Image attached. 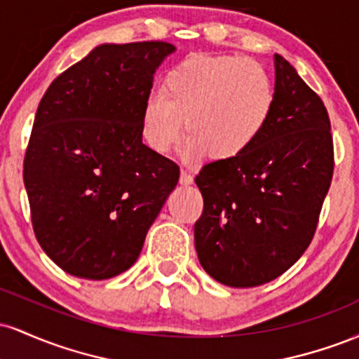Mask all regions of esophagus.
<instances>
[{"mask_svg": "<svg viewBox=\"0 0 359 359\" xmlns=\"http://www.w3.org/2000/svg\"><path fill=\"white\" fill-rule=\"evenodd\" d=\"M194 182V177L189 170L180 172V184L182 185H191Z\"/></svg>", "mask_w": 359, "mask_h": 359, "instance_id": "obj_1", "label": "esophagus"}]
</instances>
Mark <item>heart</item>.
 I'll return each instance as SVG.
<instances>
[{
    "mask_svg": "<svg viewBox=\"0 0 359 359\" xmlns=\"http://www.w3.org/2000/svg\"><path fill=\"white\" fill-rule=\"evenodd\" d=\"M275 89L269 72L253 59L197 53L165 74L162 93H151L142 109L143 138L167 154L187 131L182 155L233 160L248 151L269 125Z\"/></svg>",
    "mask_w": 359,
    "mask_h": 359,
    "instance_id": "b5f03b06",
    "label": "heart"
}]
</instances>
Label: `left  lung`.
<instances>
[{"label":"left lung","instance_id":"obj_1","mask_svg":"<svg viewBox=\"0 0 359 359\" xmlns=\"http://www.w3.org/2000/svg\"><path fill=\"white\" fill-rule=\"evenodd\" d=\"M275 106L248 151L196 177L204 211L197 258L222 285L258 287L290 269L314 238L334 170L323 100L275 53Z\"/></svg>","mask_w":359,"mask_h":359}]
</instances>
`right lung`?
<instances>
[{"label": "right lung", "mask_w": 359, "mask_h": 359, "mask_svg": "<svg viewBox=\"0 0 359 359\" xmlns=\"http://www.w3.org/2000/svg\"><path fill=\"white\" fill-rule=\"evenodd\" d=\"M167 42L102 43L48 86L23 162L32 224L48 258L106 280L137 262L179 182V165L142 142L154 74Z\"/></svg>", "instance_id": "obj_1"}]
</instances>
